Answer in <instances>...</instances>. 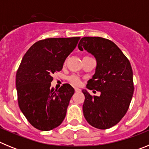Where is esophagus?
<instances>
[{
  "instance_id": "esophagus-1",
  "label": "esophagus",
  "mask_w": 149,
  "mask_h": 149,
  "mask_svg": "<svg viewBox=\"0 0 149 149\" xmlns=\"http://www.w3.org/2000/svg\"><path fill=\"white\" fill-rule=\"evenodd\" d=\"M74 90H75L76 92H81V89H79V88H77V87L74 88Z\"/></svg>"
}]
</instances>
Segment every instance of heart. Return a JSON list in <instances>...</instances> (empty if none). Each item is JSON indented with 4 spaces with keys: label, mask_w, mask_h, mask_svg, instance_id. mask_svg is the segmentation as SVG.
Returning <instances> with one entry per match:
<instances>
[{
    "label": "heart",
    "mask_w": 149,
    "mask_h": 149,
    "mask_svg": "<svg viewBox=\"0 0 149 149\" xmlns=\"http://www.w3.org/2000/svg\"><path fill=\"white\" fill-rule=\"evenodd\" d=\"M68 80L69 81V82L71 84H72L74 86H78L79 84H81V81H80V79L75 75H72L70 77H68Z\"/></svg>",
    "instance_id": "obj_1"
}]
</instances>
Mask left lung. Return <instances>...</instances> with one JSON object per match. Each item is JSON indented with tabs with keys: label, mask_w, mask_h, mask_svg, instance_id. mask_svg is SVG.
Here are the masks:
<instances>
[{
	"label": "left lung",
	"mask_w": 149,
	"mask_h": 149,
	"mask_svg": "<svg viewBox=\"0 0 149 149\" xmlns=\"http://www.w3.org/2000/svg\"><path fill=\"white\" fill-rule=\"evenodd\" d=\"M78 48L95 57V73L86 87L101 92V95L95 96L82 91L84 116L90 125L108 129L120 122L131 104L134 90L131 63L115 43L104 38L84 37Z\"/></svg>",
	"instance_id": "8db88e82"
}]
</instances>
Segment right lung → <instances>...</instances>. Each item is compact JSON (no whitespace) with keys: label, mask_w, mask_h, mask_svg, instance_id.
Masks as SVG:
<instances>
[{"label":"right lung","mask_w":149,"mask_h":149,"mask_svg":"<svg viewBox=\"0 0 149 149\" xmlns=\"http://www.w3.org/2000/svg\"><path fill=\"white\" fill-rule=\"evenodd\" d=\"M80 37L48 38L34 43L22 58L15 77L18 103L26 119L38 130L58 127L66 115L74 89L64 84L51 88L52 74L60 72Z\"/></svg>","instance_id":"add662e5"}]
</instances>
